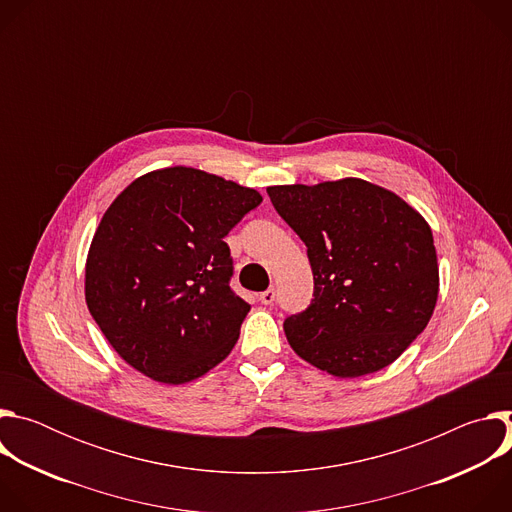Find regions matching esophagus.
Listing matches in <instances>:
<instances>
[{
	"mask_svg": "<svg viewBox=\"0 0 512 512\" xmlns=\"http://www.w3.org/2000/svg\"><path fill=\"white\" fill-rule=\"evenodd\" d=\"M259 300H261V304H265V306L273 304V302H275V289H273V287H269L267 291H263V294L259 296Z\"/></svg>",
	"mask_w": 512,
	"mask_h": 512,
	"instance_id": "34e87169",
	"label": "esophagus"
}]
</instances>
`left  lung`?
I'll list each match as a JSON object with an SVG mask.
<instances>
[{
	"mask_svg": "<svg viewBox=\"0 0 512 512\" xmlns=\"http://www.w3.org/2000/svg\"><path fill=\"white\" fill-rule=\"evenodd\" d=\"M283 221L308 247L314 300L283 330L289 346L338 379L377 373L421 334L440 291L425 218L360 178L269 186Z\"/></svg>",
	"mask_w": 512,
	"mask_h": 512,
	"instance_id": "left-lung-1",
	"label": "left lung"
}]
</instances>
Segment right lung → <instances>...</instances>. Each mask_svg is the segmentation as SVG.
Masks as SVG:
<instances>
[{"label": "right lung", "mask_w": 512, "mask_h": 512, "mask_svg": "<svg viewBox=\"0 0 512 512\" xmlns=\"http://www.w3.org/2000/svg\"><path fill=\"white\" fill-rule=\"evenodd\" d=\"M261 194L196 168L133 180L105 210L85 265V300L141 375L184 385L223 362L251 306L231 289L223 241Z\"/></svg>", "instance_id": "obj_1"}]
</instances>
